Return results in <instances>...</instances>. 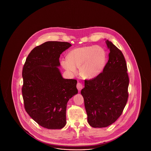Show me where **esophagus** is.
<instances>
[{"instance_id":"1","label":"esophagus","mask_w":151,"mask_h":151,"mask_svg":"<svg viewBox=\"0 0 151 151\" xmlns=\"http://www.w3.org/2000/svg\"><path fill=\"white\" fill-rule=\"evenodd\" d=\"M76 87H77V88H78V89L79 90V91H80L82 89V88H83V85L80 83H78Z\"/></svg>"}]
</instances>
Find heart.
<instances>
[{"label":"heart","mask_w":151,"mask_h":151,"mask_svg":"<svg viewBox=\"0 0 151 151\" xmlns=\"http://www.w3.org/2000/svg\"><path fill=\"white\" fill-rule=\"evenodd\" d=\"M106 62V53L99 45L84 46L70 51L67 59L60 63L67 72L73 74L80 68L81 75L86 79H93L104 70Z\"/></svg>","instance_id":"1"}]
</instances>
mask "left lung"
Segmentation results:
<instances>
[{"label": "left lung", "instance_id": "8db88e82", "mask_svg": "<svg viewBox=\"0 0 151 151\" xmlns=\"http://www.w3.org/2000/svg\"><path fill=\"white\" fill-rule=\"evenodd\" d=\"M105 42L110 50L108 63L99 76L85 80L81 91L88 122L94 128L106 127L115 122L129 97V78L123 54L111 41Z\"/></svg>", "mask_w": 151, "mask_h": 151}]
</instances>
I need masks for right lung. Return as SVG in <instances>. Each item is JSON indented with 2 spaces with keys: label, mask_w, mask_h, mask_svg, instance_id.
Instances as JSON below:
<instances>
[{
  "label": "right lung",
  "mask_w": 151,
  "mask_h": 151,
  "mask_svg": "<svg viewBox=\"0 0 151 151\" xmlns=\"http://www.w3.org/2000/svg\"><path fill=\"white\" fill-rule=\"evenodd\" d=\"M71 46L66 42H46L31 51L23 67L25 109L35 122L47 129L65 127L67 104L78 93L77 81L63 78L58 68L60 54Z\"/></svg>",
  "instance_id": "obj_1"
}]
</instances>
